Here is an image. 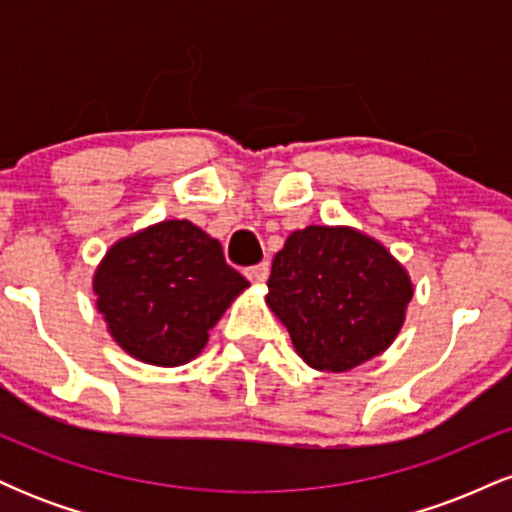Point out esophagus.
Masks as SVG:
<instances>
[{"label": "esophagus", "mask_w": 512, "mask_h": 512, "mask_svg": "<svg viewBox=\"0 0 512 512\" xmlns=\"http://www.w3.org/2000/svg\"><path fill=\"white\" fill-rule=\"evenodd\" d=\"M245 276L252 281V284H264L269 276V262H260V264H252V267L245 269Z\"/></svg>", "instance_id": "1"}]
</instances>
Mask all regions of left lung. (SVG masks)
Wrapping results in <instances>:
<instances>
[{
    "mask_svg": "<svg viewBox=\"0 0 512 512\" xmlns=\"http://www.w3.org/2000/svg\"><path fill=\"white\" fill-rule=\"evenodd\" d=\"M267 305L315 370L344 373L383 354L414 296L404 267L378 240L346 226L293 231L276 252Z\"/></svg>",
    "mask_w": 512,
    "mask_h": 512,
    "instance_id": "8db88e82",
    "label": "left lung"
}]
</instances>
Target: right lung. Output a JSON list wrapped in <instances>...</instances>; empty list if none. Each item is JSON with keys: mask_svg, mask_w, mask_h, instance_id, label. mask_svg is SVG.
Instances as JSON below:
<instances>
[{"mask_svg": "<svg viewBox=\"0 0 512 512\" xmlns=\"http://www.w3.org/2000/svg\"><path fill=\"white\" fill-rule=\"evenodd\" d=\"M245 286L219 240L190 221H163L122 238L93 276L113 339L151 366L192 361Z\"/></svg>", "mask_w": 512, "mask_h": 512, "instance_id": "right-lung-1", "label": "right lung"}]
</instances>
